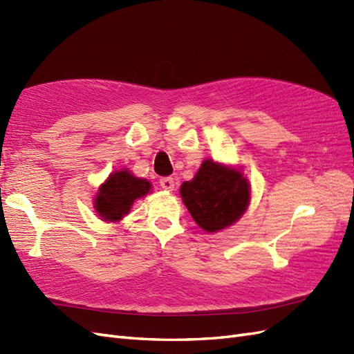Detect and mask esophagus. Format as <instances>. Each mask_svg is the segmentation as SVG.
<instances>
[{
    "label": "esophagus",
    "instance_id": "1",
    "mask_svg": "<svg viewBox=\"0 0 354 354\" xmlns=\"http://www.w3.org/2000/svg\"><path fill=\"white\" fill-rule=\"evenodd\" d=\"M159 186L162 187L164 190L171 192V190L174 189V178H173V177H164V178H160V180H159Z\"/></svg>",
    "mask_w": 354,
    "mask_h": 354
}]
</instances>
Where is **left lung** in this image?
Returning <instances> with one entry per match:
<instances>
[{
    "mask_svg": "<svg viewBox=\"0 0 354 354\" xmlns=\"http://www.w3.org/2000/svg\"><path fill=\"white\" fill-rule=\"evenodd\" d=\"M250 183L241 169L203 160L194 180L180 187L190 216L208 233L226 229L236 223L250 203Z\"/></svg>",
    "mask_w": 354,
    "mask_h": 354,
    "instance_id": "8db88e82",
    "label": "left lung"
}]
</instances>
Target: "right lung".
Here are the masks:
<instances>
[{"instance_id":"1","label":"right lung","mask_w":354,"mask_h":354,"mask_svg":"<svg viewBox=\"0 0 354 354\" xmlns=\"http://www.w3.org/2000/svg\"><path fill=\"white\" fill-rule=\"evenodd\" d=\"M152 185L145 178L134 177L128 169L112 173L100 186L94 199V208L104 221H120L130 212L136 199L151 192Z\"/></svg>"}]
</instances>
